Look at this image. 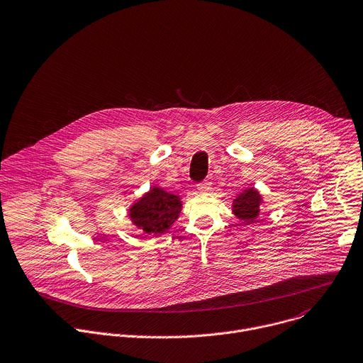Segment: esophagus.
Wrapping results in <instances>:
<instances>
[{"mask_svg":"<svg viewBox=\"0 0 363 363\" xmlns=\"http://www.w3.org/2000/svg\"><path fill=\"white\" fill-rule=\"evenodd\" d=\"M198 189L201 191V192H209L212 188H211V182H208V181H205V182H201V184H198Z\"/></svg>","mask_w":363,"mask_h":363,"instance_id":"34e87169","label":"esophagus"}]
</instances>
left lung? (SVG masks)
Returning a JSON list of instances; mask_svg holds the SVG:
<instances>
[{"label":"left lung","mask_w":363,"mask_h":363,"mask_svg":"<svg viewBox=\"0 0 363 363\" xmlns=\"http://www.w3.org/2000/svg\"><path fill=\"white\" fill-rule=\"evenodd\" d=\"M264 198L255 186H248L232 201V212L242 223H254L259 218Z\"/></svg>","instance_id":"8db88e82"}]
</instances>
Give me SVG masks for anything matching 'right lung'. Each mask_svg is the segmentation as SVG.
Returning <instances> with one entry per match:
<instances>
[{"instance_id":"add662e5","label":"right lung","mask_w":363,"mask_h":363,"mask_svg":"<svg viewBox=\"0 0 363 363\" xmlns=\"http://www.w3.org/2000/svg\"><path fill=\"white\" fill-rule=\"evenodd\" d=\"M182 211V196L152 185L128 208V218L145 235L161 236L167 233Z\"/></svg>"}]
</instances>
